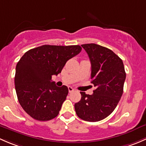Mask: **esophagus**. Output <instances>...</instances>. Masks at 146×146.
Here are the masks:
<instances>
[{
    "label": "esophagus",
    "instance_id": "34e87169",
    "mask_svg": "<svg viewBox=\"0 0 146 146\" xmlns=\"http://www.w3.org/2000/svg\"><path fill=\"white\" fill-rule=\"evenodd\" d=\"M68 90H69V92H70V93L73 92V91H74V88L72 86H69L68 87Z\"/></svg>",
    "mask_w": 146,
    "mask_h": 146
}]
</instances>
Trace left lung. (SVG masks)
Returning a JSON list of instances; mask_svg holds the SVG:
<instances>
[{"label":"left lung","mask_w":146,"mask_h":146,"mask_svg":"<svg viewBox=\"0 0 146 146\" xmlns=\"http://www.w3.org/2000/svg\"><path fill=\"white\" fill-rule=\"evenodd\" d=\"M91 64V83L96 87L92 95L80 92L82 98L74 104L77 116L95 122L109 116L123 94L126 72L119 57L106 47L88 43L82 45Z\"/></svg>","instance_id":"left-lung-1"}]
</instances>
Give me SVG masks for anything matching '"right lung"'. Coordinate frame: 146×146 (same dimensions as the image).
I'll return each instance as SVG.
<instances>
[{
  "label": "right lung",
  "instance_id": "1",
  "mask_svg": "<svg viewBox=\"0 0 146 146\" xmlns=\"http://www.w3.org/2000/svg\"><path fill=\"white\" fill-rule=\"evenodd\" d=\"M81 50L79 45H43L24 54L16 66L15 85L18 101L29 116L38 121L58 116L68 88L57 86L52 76L60 73L67 61Z\"/></svg>",
  "mask_w": 146,
  "mask_h": 146
}]
</instances>
